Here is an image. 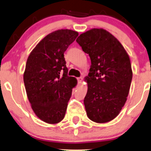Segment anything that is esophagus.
I'll list each match as a JSON object with an SVG mask.
<instances>
[{"label":"esophagus","instance_id":"34e87169","mask_svg":"<svg viewBox=\"0 0 151 151\" xmlns=\"http://www.w3.org/2000/svg\"><path fill=\"white\" fill-rule=\"evenodd\" d=\"M82 80H83V78L81 77H78L77 78V81H78V82H81V81H82Z\"/></svg>","mask_w":151,"mask_h":151}]
</instances>
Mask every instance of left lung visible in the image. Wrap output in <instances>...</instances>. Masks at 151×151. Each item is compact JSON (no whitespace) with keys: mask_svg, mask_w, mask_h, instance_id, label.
<instances>
[{"mask_svg":"<svg viewBox=\"0 0 151 151\" xmlns=\"http://www.w3.org/2000/svg\"><path fill=\"white\" fill-rule=\"evenodd\" d=\"M76 41L91 62L84 99L87 116L96 123L109 122L119 115L129 95L133 76L129 55L104 29H91Z\"/></svg>","mask_w":151,"mask_h":151,"instance_id":"8db88e82","label":"left lung"}]
</instances>
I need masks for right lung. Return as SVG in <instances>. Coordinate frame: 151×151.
<instances>
[{
  "label": "right lung",
  "mask_w": 151,
  "mask_h": 151,
  "mask_svg": "<svg viewBox=\"0 0 151 151\" xmlns=\"http://www.w3.org/2000/svg\"><path fill=\"white\" fill-rule=\"evenodd\" d=\"M78 32L59 30L44 37L31 52L23 80L32 110L41 120L58 124L64 119L77 79L69 77L64 53Z\"/></svg>",
  "instance_id": "obj_1"
}]
</instances>
